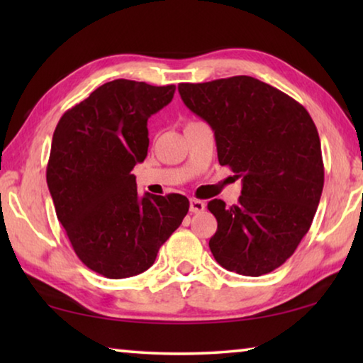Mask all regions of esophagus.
I'll return each mask as SVG.
<instances>
[{
  "label": "esophagus",
  "mask_w": 363,
  "mask_h": 363,
  "mask_svg": "<svg viewBox=\"0 0 363 363\" xmlns=\"http://www.w3.org/2000/svg\"><path fill=\"white\" fill-rule=\"evenodd\" d=\"M205 208H206V203L203 200L190 199V211L192 213H200V211H203Z\"/></svg>",
  "instance_id": "esophagus-1"
}]
</instances>
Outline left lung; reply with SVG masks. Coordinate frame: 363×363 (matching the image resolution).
<instances>
[{
  "mask_svg": "<svg viewBox=\"0 0 363 363\" xmlns=\"http://www.w3.org/2000/svg\"><path fill=\"white\" fill-rule=\"evenodd\" d=\"M181 99L214 131L219 164L242 177L237 205L208 203L210 250L248 277L280 267L309 230L323 189L320 138L307 110L253 77L181 83Z\"/></svg>",
  "mask_w": 363,
  "mask_h": 363,
  "instance_id": "1",
  "label": "left lung"
}]
</instances>
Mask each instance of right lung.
I'll list each match as a JSON object with an SVG mask.
<instances>
[{
  "mask_svg": "<svg viewBox=\"0 0 363 363\" xmlns=\"http://www.w3.org/2000/svg\"><path fill=\"white\" fill-rule=\"evenodd\" d=\"M174 91L113 79L67 110L54 131L46 181L57 219L84 266L107 279L149 269L189 211L179 194L139 196L131 174L147 157V120Z\"/></svg>",
  "mask_w": 363,
  "mask_h": 363,
  "instance_id": "right-lung-1",
  "label": "right lung"
}]
</instances>
